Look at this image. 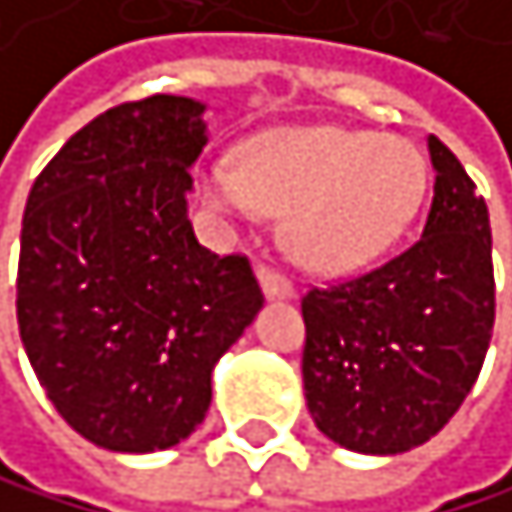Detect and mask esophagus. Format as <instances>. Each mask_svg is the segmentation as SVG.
I'll return each mask as SVG.
<instances>
[{
	"mask_svg": "<svg viewBox=\"0 0 512 512\" xmlns=\"http://www.w3.org/2000/svg\"><path fill=\"white\" fill-rule=\"evenodd\" d=\"M258 280H261V290L267 299H293V283L290 277H283L280 270H274L270 264H258Z\"/></svg>",
	"mask_w": 512,
	"mask_h": 512,
	"instance_id": "obj_1",
	"label": "esophagus"
}]
</instances>
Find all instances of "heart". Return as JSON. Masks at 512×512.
Returning <instances> with one entry per match:
<instances>
[{"instance_id": "heart-1", "label": "heart", "mask_w": 512, "mask_h": 512, "mask_svg": "<svg viewBox=\"0 0 512 512\" xmlns=\"http://www.w3.org/2000/svg\"><path fill=\"white\" fill-rule=\"evenodd\" d=\"M427 187L424 155L401 136L306 127L254 139L242 162L200 171L203 200L219 213H290L286 242L302 264L350 270L408 229Z\"/></svg>"}]
</instances>
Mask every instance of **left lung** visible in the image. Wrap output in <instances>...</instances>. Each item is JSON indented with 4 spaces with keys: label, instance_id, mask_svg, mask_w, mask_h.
I'll return each mask as SVG.
<instances>
[{
    "label": "left lung",
    "instance_id": "left-lung-1",
    "mask_svg": "<svg viewBox=\"0 0 512 512\" xmlns=\"http://www.w3.org/2000/svg\"><path fill=\"white\" fill-rule=\"evenodd\" d=\"M424 235L369 274L302 296V385L315 427L366 456L440 433L481 373L494 331L488 203L440 139Z\"/></svg>",
    "mask_w": 512,
    "mask_h": 512
}]
</instances>
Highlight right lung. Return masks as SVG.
Returning <instances> with one entry per match:
<instances>
[{
	"instance_id": "add662e5",
	"label": "right lung",
	"mask_w": 512,
	"mask_h": 512,
	"mask_svg": "<svg viewBox=\"0 0 512 512\" xmlns=\"http://www.w3.org/2000/svg\"><path fill=\"white\" fill-rule=\"evenodd\" d=\"M203 104L152 95L85 123L40 171L21 219L18 331L66 424L114 452L187 440L213 366L264 306L245 254L187 219Z\"/></svg>"
}]
</instances>
